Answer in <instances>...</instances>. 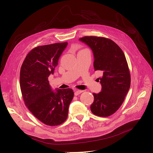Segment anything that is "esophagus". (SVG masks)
I'll use <instances>...</instances> for the list:
<instances>
[{
    "label": "esophagus",
    "mask_w": 153,
    "mask_h": 153,
    "mask_svg": "<svg viewBox=\"0 0 153 153\" xmlns=\"http://www.w3.org/2000/svg\"><path fill=\"white\" fill-rule=\"evenodd\" d=\"M84 92V91H82V90H76L75 91V96H78L80 94H81L82 92Z\"/></svg>",
    "instance_id": "1"
}]
</instances>
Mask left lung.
Segmentation results:
<instances>
[{
  "mask_svg": "<svg viewBox=\"0 0 153 153\" xmlns=\"http://www.w3.org/2000/svg\"><path fill=\"white\" fill-rule=\"evenodd\" d=\"M93 52L95 71L103 73L99 78L102 86L98 94L93 93L91 112L97 116L108 117L120 108L130 87L131 75L121 48L104 37L84 36L80 38Z\"/></svg>",
  "mask_w": 153,
  "mask_h": 153,
  "instance_id": "8db88e82",
  "label": "left lung"
}]
</instances>
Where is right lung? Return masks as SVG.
<instances>
[{
    "label": "right lung",
    "mask_w": 153,
    "mask_h": 153,
    "mask_svg": "<svg viewBox=\"0 0 153 153\" xmlns=\"http://www.w3.org/2000/svg\"><path fill=\"white\" fill-rule=\"evenodd\" d=\"M67 45L64 42L35 47L27 55L20 69V84L25 105L48 126H58L66 121L74 96L71 89L53 92L48 81Z\"/></svg>",
    "instance_id": "add662e5"
}]
</instances>
